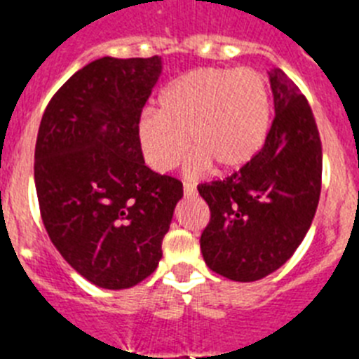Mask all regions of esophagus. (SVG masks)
<instances>
[{
  "label": "esophagus",
  "instance_id": "esophagus-1",
  "mask_svg": "<svg viewBox=\"0 0 359 359\" xmlns=\"http://www.w3.org/2000/svg\"><path fill=\"white\" fill-rule=\"evenodd\" d=\"M183 194H185L187 198H189V196H194L196 194V187L192 185V183L185 182V183H183Z\"/></svg>",
  "mask_w": 359,
  "mask_h": 359
}]
</instances>
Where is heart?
I'll return each mask as SVG.
<instances>
[{"label":"heart","mask_w":359,"mask_h":359,"mask_svg":"<svg viewBox=\"0 0 359 359\" xmlns=\"http://www.w3.org/2000/svg\"><path fill=\"white\" fill-rule=\"evenodd\" d=\"M271 122L268 79L253 68H198L165 86L156 113L138 123L142 152L158 172L172 170L194 151L189 169L208 163L233 170L248 163L266 140Z\"/></svg>","instance_id":"1"}]
</instances>
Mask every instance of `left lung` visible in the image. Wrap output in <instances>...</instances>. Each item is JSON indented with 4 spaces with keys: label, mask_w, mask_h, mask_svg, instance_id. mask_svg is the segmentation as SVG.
<instances>
[{
    "label": "left lung",
    "mask_w": 359,
    "mask_h": 359,
    "mask_svg": "<svg viewBox=\"0 0 359 359\" xmlns=\"http://www.w3.org/2000/svg\"><path fill=\"white\" fill-rule=\"evenodd\" d=\"M275 118L264 145L230 176L201 183L210 208L201 233L208 268L253 282L290 259L309 230L322 189V142L302 91L280 68L269 72Z\"/></svg>",
    "instance_id": "8db88e82"
}]
</instances>
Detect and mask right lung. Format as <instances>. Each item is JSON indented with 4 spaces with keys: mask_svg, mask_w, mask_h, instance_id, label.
<instances>
[{
    "mask_svg": "<svg viewBox=\"0 0 359 359\" xmlns=\"http://www.w3.org/2000/svg\"><path fill=\"white\" fill-rule=\"evenodd\" d=\"M161 57H102L73 73L41 118L36 180L50 241L86 280L136 286L156 269L183 183L145 165L138 123Z\"/></svg>",
    "mask_w": 359,
    "mask_h": 359,
    "instance_id": "1",
    "label": "right lung"
}]
</instances>
